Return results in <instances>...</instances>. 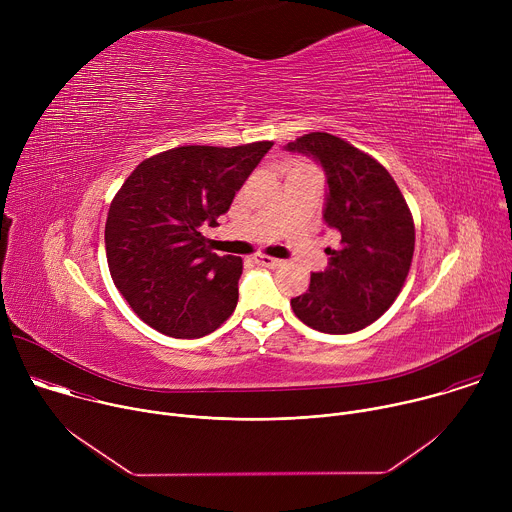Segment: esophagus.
I'll return each mask as SVG.
<instances>
[{"label":"esophagus","instance_id":"esophagus-1","mask_svg":"<svg viewBox=\"0 0 512 512\" xmlns=\"http://www.w3.org/2000/svg\"><path fill=\"white\" fill-rule=\"evenodd\" d=\"M255 263H259V265H263V267L275 269V267H279L283 261H281V259H275V257H269V255H255Z\"/></svg>","mask_w":512,"mask_h":512}]
</instances>
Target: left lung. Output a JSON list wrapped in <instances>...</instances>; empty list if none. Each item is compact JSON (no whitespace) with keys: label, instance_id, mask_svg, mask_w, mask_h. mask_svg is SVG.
<instances>
[{"label":"left lung","instance_id":"left-lung-1","mask_svg":"<svg viewBox=\"0 0 512 512\" xmlns=\"http://www.w3.org/2000/svg\"><path fill=\"white\" fill-rule=\"evenodd\" d=\"M287 150L322 164L324 221L340 237L336 249H326L328 267L312 273L306 294L291 300V308L318 332H358L401 294L415 249L411 210L383 164L332 133H306Z\"/></svg>","mask_w":512,"mask_h":512}]
</instances>
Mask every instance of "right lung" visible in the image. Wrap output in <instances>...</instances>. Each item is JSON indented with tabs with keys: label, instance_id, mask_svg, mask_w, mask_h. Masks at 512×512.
<instances>
[{
	"label": "right lung",
	"instance_id": "1",
	"mask_svg": "<svg viewBox=\"0 0 512 512\" xmlns=\"http://www.w3.org/2000/svg\"><path fill=\"white\" fill-rule=\"evenodd\" d=\"M271 145H182L143 160L123 182L105 223L107 263L145 324L200 338L235 312L243 259L212 253L202 229L218 225Z\"/></svg>",
	"mask_w": 512,
	"mask_h": 512
}]
</instances>
